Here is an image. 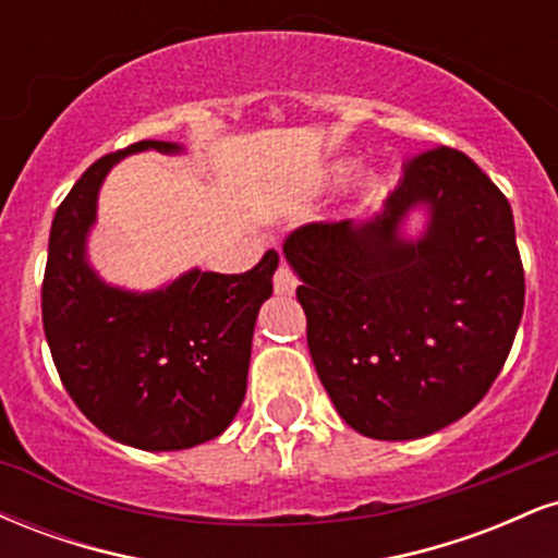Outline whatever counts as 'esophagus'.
Instances as JSON below:
<instances>
[{"label": "esophagus", "mask_w": 558, "mask_h": 558, "mask_svg": "<svg viewBox=\"0 0 558 558\" xmlns=\"http://www.w3.org/2000/svg\"><path fill=\"white\" fill-rule=\"evenodd\" d=\"M296 275H293L291 265L288 262H280L278 270L272 275V286H275V293H280V296H293V291H296Z\"/></svg>", "instance_id": "1"}]
</instances>
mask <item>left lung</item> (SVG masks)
Here are the masks:
<instances>
[{
  "instance_id": "1",
  "label": "left lung",
  "mask_w": 558,
  "mask_h": 558,
  "mask_svg": "<svg viewBox=\"0 0 558 558\" xmlns=\"http://www.w3.org/2000/svg\"><path fill=\"white\" fill-rule=\"evenodd\" d=\"M428 207L417 242L400 235ZM306 343L345 425L412 440L451 425L488 393L524 310L509 198L462 151L409 159L386 209L364 222H310L288 235Z\"/></svg>"
}]
</instances>
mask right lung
<instances>
[{
    "instance_id": "obj_1",
    "label": "right lung",
    "mask_w": 558,
    "mask_h": 558,
    "mask_svg": "<svg viewBox=\"0 0 558 558\" xmlns=\"http://www.w3.org/2000/svg\"><path fill=\"white\" fill-rule=\"evenodd\" d=\"M146 149L183 146L138 141L105 155L57 207L41 319L62 386L101 433L144 451H181L217 438L239 412L278 252L248 272L191 270L149 293L107 286L86 259L96 196L112 165Z\"/></svg>"
}]
</instances>
